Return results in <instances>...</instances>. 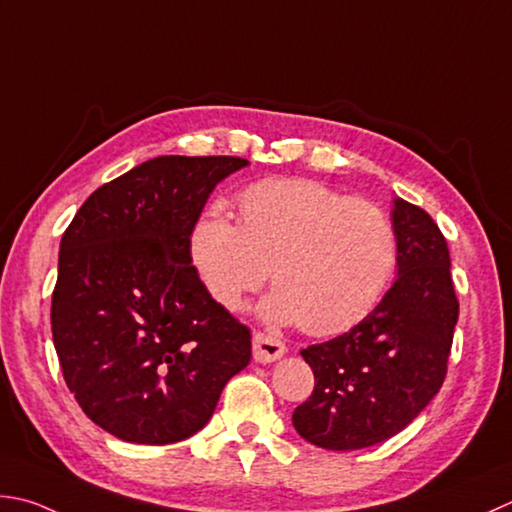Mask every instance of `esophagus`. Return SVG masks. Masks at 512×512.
<instances>
[{"instance_id": "1", "label": "esophagus", "mask_w": 512, "mask_h": 512, "mask_svg": "<svg viewBox=\"0 0 512 512\" xmlns=\"http://www.w3.org/2000/svg\"><path fill=\"white\" fill-rule=\"evenodd\" d=\"M285 350H287L285 343L281 339H276L274 334H267V332L254 334V359L258 363H272L276 359H281Z\"/></svg>"}]
</instances>
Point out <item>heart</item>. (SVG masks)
<instances>
[{
    "instance_id": "1",
    "label": "heart",
    "mask_w": 512,
    "mask_h": 512,
    "mask_svg": "<svg viewBox=\"0 0 512 512\" xmlns=\"http://www.w3.org/2000/svg\"><path fill=\"white\" fill-rule=\"evenodd\" d=\"M238 223L209 209L191 229V260L209 296L236 310L263 287L272 267L278 287L263 314L336 334L368 316L399 260L390 216L307 178H267L236 196Z\"/></svg>"
}]
</instances>
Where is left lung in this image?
Masks as SVG:
<instances>
[{"label":"left lung","instance_id":"1","mask_svg":"<svg viewBox=\"0 0 512 512\" xmlns=\"http://www.w3.org/2000/svg\"><path fill=\"white\" fill-rule=\"evenodd\" d=\"M399 276L350 332L301 350L314 390L292 414L305 441L359 450L401 432L441 390L459 318L450 252L428 211L394 200Z\"/></svg>","mask_w":512,"mask_h":512}]
</instances>
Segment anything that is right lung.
I'll return each instance as SVG.
<instances>
[{
  "label": "right lung",
  "mask_w": 512,
  "mask_h": 512,
  "mask_svg": "<svg viewBox=\"0 0 512 512\" xmlns=\"http://www.w3.org/2000/svg\"><path fill=\"white\" fill-rule=\"evenodd\" d=\"M236 156H160L84 200L60 243L51 327L86 417L131 443L182 441L252 359V332L209 296L189 238Z\"/></svg>",
  "instance_id": "add662e5"
}]
</instances>
